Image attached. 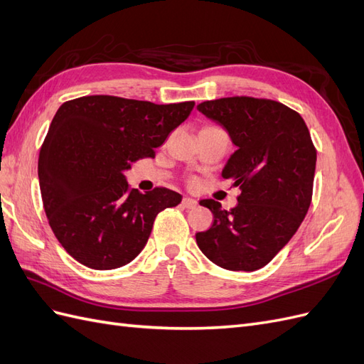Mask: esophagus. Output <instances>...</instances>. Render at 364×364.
Segmentation results:
<instances>
[{"label":"esophagus","mask_w":364,"mask_h":364,"mask_svg":"<svg viewBox=\"0 0 364 364\" xmlns=\"http://www.w3.org/2000/svg\"><path fill=\"white\" fill-rule=\"evenodd\" d=\"M181 205L182 208H186V209H194L197 206V202L193 199H188V197H185V199H182Z\"/></svg>","instance_id":"34e87169"}]
</instances>
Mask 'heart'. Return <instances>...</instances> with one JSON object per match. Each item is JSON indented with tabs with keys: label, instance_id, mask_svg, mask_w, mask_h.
Segmentation results:
<instances>
[{
	"label": "heart",
	"instance_id": "1",
	"mask_svg": "<svg viewBox=\"0 0 364 364\" xmlns=\"http://www.w3.org/2000/svg\"><path fill=\"white\" fill-rule=\"evenodd\" d=\"M190 185H191V186H196V185H197V181H196V179H193V181L190 182Z\"/></svg>",
	"mask_w": 364,
	"mask_h": 364
}]
</instances>
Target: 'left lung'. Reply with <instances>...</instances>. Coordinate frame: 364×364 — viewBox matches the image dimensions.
Returning a JSON list of instances; mask_svg holds the SVG:
<instances>
[{
    "mask_svg": "<svg viewBox=\"0 0 364 364\" xmlns=\"http://www.w3.org/2000/svg\"><path fill=\"white\" fill-rule=\"evenodd\" d=\"M197 109L238 147L222 176L241 190L230 211L200 200L214 222L196 234L197 246L226 270H258L289 243L310 208L317 155L310 132L299 114L269 98L225 97Z\"/></svg>",
    "mask_w": 364,
    "mask_h": 364,
    "instance_id": "obj_1",
    "label": "left lung"
}]
</instances>
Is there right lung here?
I'll list each match as a JSON object with an SVG mask.
<instances>
[{
  "instance_id": "add662e5",
  "label": "right lung",
  "mask_w": 364,
  "mask_h": 364,
  "mask_svg": "<svg viewBox=\"0 0 364 364\" xmlns=\"http://www.w3.org/2000/svg\"><path fill=\"white\" fill-rule=\"evenodd\" d=\"M194 102L155 105L114 95L65 102L39 151L38 174L50 228L62 247L86 267L126 266L144 249L153 222L182 196L165 186L142 194L124 171L155 158Z\"/></svg>"
}]
</instances>
